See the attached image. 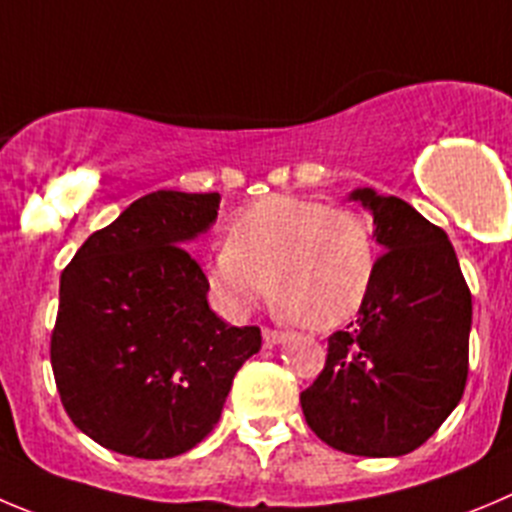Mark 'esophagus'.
Returning a JSON list of instances; mask_svg holds the SVG:
<instances>
[{"label": "esophagus", "mask_w": 512, "mask_h": 512, "mask_svg": "<svg viewBox=\"0 0 512 512\" xmlns=\"http://www.w3.org/2000/svg\"><path fill=\"white\" fill-rule=\"evenodd\" d=\"M262 338H265V346H278L285 341L283 331H272V328H262Z\"/></svg>", "instance_id": "esophagus-1"}]
</instances>
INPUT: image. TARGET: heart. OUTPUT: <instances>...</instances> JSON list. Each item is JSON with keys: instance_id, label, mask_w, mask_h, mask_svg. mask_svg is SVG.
<instances>
[{"instance_id": "1", "label": "heart", "mask_w": 512, "mask_h": 512, "mask_svg": "<svg viewBox=\"0 0 512 512\" xmlns=\"http://www.w3.org/2000/svg\"><path fill=\"white\" fill-rule=\"evenodd\" d=\"M207 283L229 313L270 285L280 313L315 331L341 326L369 295L376 272L371 227L351 209L275 194L234 217L207 257Z\"/></svg>"}]
</instances>
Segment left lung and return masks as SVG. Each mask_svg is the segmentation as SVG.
<instances>
[{
  "label": "left lung",
  "instance_id": "left-lung-1",
  "mask_svg": "<svg viewBox=\"0 0 512 512\" xmlns=\"http://www.w3.org/2000/svg\"><path fill=\"white\" fill-rule=\"evenodd\" d=\"M384 255L358 318L328 338L326 366L300 394L318 439L358 457L417 450L460 404L472 295L444 229L399 197L356 189Z\"/></svg>",
  "mask_w": 512,
  "mask_h": 512
}]
</instances>
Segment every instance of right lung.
<instances>
[{
  "label": "right lung",
  "mask_w": 512,
  "mask_h": 512,
  "mask_svg": "<svg viewBox=\"0 0 512 512\" xmlns=\"http://www.w3.org/2000/svg\"><path fill=\"white\" fill-rule=\"evenodd\" d=\"M219 194L154 191L83 242L60 275L50 361L62 407L100 447L166 460L214 429L257 326L209 310L184 242L217 219Z\"/></svg>",
  "instance_id": "right-lung-1"
}]
</instances>
